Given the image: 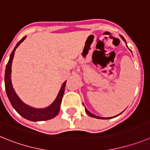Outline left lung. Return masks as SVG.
Instances as JSON below:
<instances>
[{"label": "left lung", "mask_w": 150, "mask_h": 150, "mask_svg": "<svg viewBox=\"0 0 150 150\" xmlns=\"http://www.w3.org/2000/svg\"><path fill=\"white\" fill-rule=\"evenodd\" d=\"M121 38H122V39L123 40H124L125 42L126 43V41H125V38H123L122 36H121ZM85 110H86V113L88 115V116H91V117L96 118V119H99V120H109V119H112V118L116 117V116H119V115H120L122 113V112H121V113H120V114L117 115V116H112V117H107H107H100V116H95V115H94L93 113H91V112H90L89 111H88V110L86 109V108H85Z\"/></svg>", "instance_id": "1"}]
</instances>
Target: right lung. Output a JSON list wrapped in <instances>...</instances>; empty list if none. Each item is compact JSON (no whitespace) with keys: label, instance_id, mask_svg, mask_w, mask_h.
<instances>
[{"label":"right lung","instance_id":"1","mask_svg":"<svg viewBox=\"0 0 150 150\" xmlns=\"http://www.w3.org/2000/svg\"><path fill=\"white\" fill-rule=\"evenodd\" d=\"M26 38V36H25L22 40L16 44L15 48L13 49V52L10 54V59L8 62L6 66V71H5V76H4V83H5V89H6V95H7L8 98L10 100L12 106L14 109L16 110L18 114L21 115L23 118L28 120L32 122H38V121H45V120H51L52 118L55 117L58 115L59 110H60V106L62 104V97H63L64 92V88H65L66 81L62 84V86L61 88L60 91L59 92V95L57 96L55 101L52 103L50 106L43 108V109H38V108H34L30 106L27 105L25 103L20 100L18 95L15 92L13 88V85L11 82V66L12 62H13V56L15 53L16 49L18 47L22 41Z\"/></svg>","mask_w":150,"mask_h":150}]
</instances>
